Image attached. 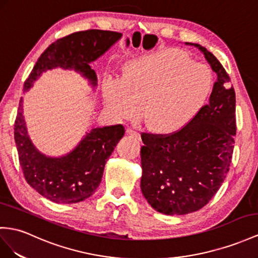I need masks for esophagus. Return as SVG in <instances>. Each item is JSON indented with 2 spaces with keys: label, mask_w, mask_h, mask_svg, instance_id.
I'll use <instances>...</instances> for the list:
<instances>
[{
  "label": "esophagus",
  "mask_w": 258,
  "mask_h": 258,
  "mask_svg": "<svg viewBox=\"0 0 258 258\" xmlns=\"http://www.w3.org/2000/svg\"><path fill=\"white\" fill-rule=\"evenodd\" d=\"M126 133H127L128 135H131V136H134L135 138H137V140H140V138H141L140 132L134 130V128H127V130H126Z\"/></svg>",
  "instance_id": "34e87169"
}]
</instances>
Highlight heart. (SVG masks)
Segmentation results:
<instances>
[{"label": "heart", "mask_w": 258, "mask_h": 258, "mask_svg": "<svg viewBox=\"0 0 258 258\" xmlns=\"http://www.w3.org/2000/svg\"><path fill=\"white\" fill-rule=\"evenodd\" d=\"M213 73L175 49L132 61L122 79L104 86L105 104L121 118L140 115L158 134H173L192 122L213 88Z\"/></svg>", "instance_id": "obj_1"}]
</instances>
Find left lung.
I'll return each instance as SVG.
<instances>
[{
    "instance_id": "left-lung-1",
    "label": "left lung",
    "mask_w": 258,
    "mask_h": 258,
    "mask_svg": "<svg viewBox=\"0 0 258 258\" xmlns=\"http://www.w3.org/2000/svg\"><path fill=\"white\" fill-rule=\"evenodd\" d=\"M217 75L208 104L194 120L170 135H142L141 189L158 213L170 216L200 210L214 197L232 159L235 92L217 57L198 43Z\"/></svg>"
}]
</instances>
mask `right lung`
Returning a JSON list of instances; mask_svg holds the SVG:
<instances>
[{"label": "right lung", "instance_id": "1", "mask_svg": "<svg viewBox=\"0 0 258 258\" xmlns=\"http://www.w3.org/2000/svg\"><path fill=\"white\" fill-rule=\"evenodd\" d=\"M121 37L122 34L115 31L91 29L58 39L38 58L24 84V91H28L44 72L53 69L75 71L95 88L97 75L89 64L103 55ZM23 102L21 98L14 138L26 181L39 194L56 204H75L90 197L101 182L107 160L124 136L123 125L92 128L86 132L70 153L52 157L41 153L30 140Z\"/></svg>", "mask_w": 258, "mask_h": 258}]
</instances>
